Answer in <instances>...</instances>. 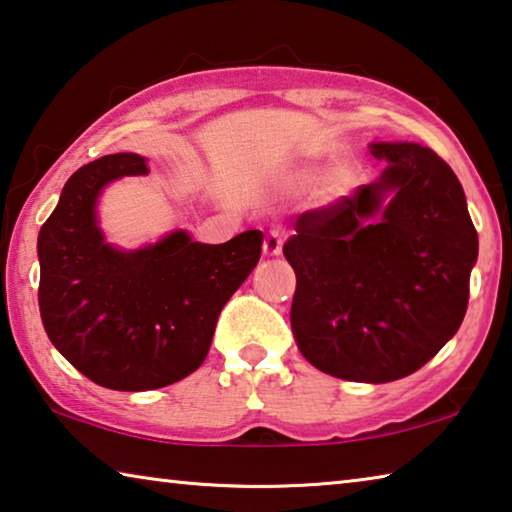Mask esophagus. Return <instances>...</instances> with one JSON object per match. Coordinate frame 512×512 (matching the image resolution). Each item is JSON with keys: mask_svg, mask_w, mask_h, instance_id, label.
Segmentation results:
<instances>
[{"mask_svg": "<svg viewBox=\"0 0 512 512\" xmlns=\"http://www.w3.org/2000/svg\"><path fill=\"white\" fill-rule=\"evenodd\" d=\"M282 244H284V237L280 230H271L264 239V255H280L282 253Z\"/></svg>", "mask_w": 512, "mask_h": 512, "instance_id": "34e87169", "label": "esophagus"}]
</instances>
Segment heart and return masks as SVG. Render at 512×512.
Instances as JSON below:
<instances>
[{"instance_id":"b5f03b06","label":"heart","mask_w":512,"mask_h":512,"mask_svg":"<svg viewBox=\"0 0 512 512\" xmlns=\"http://www.w3.org/2000/svg\"><path fill=\"white\" fill-rule=\"evenodd\" d=\"M320 176V169L316 164H307V167H300L298 171L291 173L289 178V185L291 189H296V192H307L316 185V180ZM354 185V173L341 164V167L332 169L325 176L323 185H320V196H323V201L332 203L336 198H341L350 192V187Z\"/></svg>"}]
</instances>
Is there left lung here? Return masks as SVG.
<instances>
[{"label":"left lung","mask_w":512,"mask_h":512,"mask_svg":"<svg viewBox=\"0 0 512 512\" xmlns=\"http://www.w3.org/2000/svg\"><path fill=\"white\" fill-rule=\"evenodd\" d=\"M386 169L352 196L298 216L291 327L327 375L386 384L452 339L470 298L479 237L452 167L427 146L375 142Z\"/></svg>","instance_id":"8db88e82"}]
</instances>
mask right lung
Wrapping results in <instances>:
<instances>
[{
  "label": "right lung",
  "mask_w": 512,
  "mask_h": 512,
  "mask_svg": "<svg viewBox=\"0 0 512 512\" xmlns=\"http://www.w3.org/2000/svg\"><path fill=\"white\" fill-rule=\"evenodd\" d=\"M146 173L137 153L85 164L38 235V305L49 341L112 391H153L192 375L207 357L221 309L264 244L259 230L216 246L176 230L140 250L110 246L97 223L103 187Z\"/></svg>",
  "instance_id": "obj_1"
}]
</instances>
